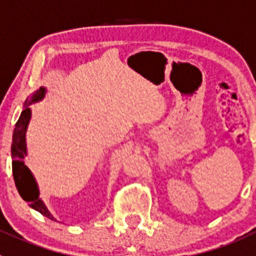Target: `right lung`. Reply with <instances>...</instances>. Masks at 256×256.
<instances>
[{
  "mask_svg": "<svg viewBox=\"0 0 256 256\" xmlns=\"http://www.w3.org/2000/svg\"><path fill=\"white\" fill-rule=\"evenodd\" d=\"M46 89L40 88L36 90L32 96V100L28 103L25 102L24 111L20 114L18 122H16L15 128L12 134V144H11V158H12V176L20 196L30 204L32 208L42 213L46 217L54 220L52 214L48 212L43 202L39 199V190L36 186V180L33 174L29 171V168L25 166L24 156H26V144H25V132H26L28 124L30 121L32 111L29 108V104L33 102H38L44 96Z\"/></svg>",
  "mask_w": 256,
  "mask_h": 256,
  "instance_id": "add662e5",
  "label": "right lung"
}]
</instances>
